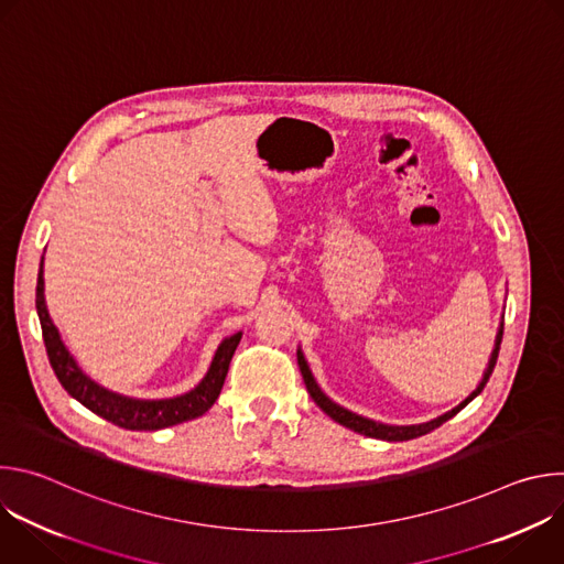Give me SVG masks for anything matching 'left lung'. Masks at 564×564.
I'll return each instance as SVG.
<instances>
[{
    "mask_svg": "<svg viewBox=\"0 0 564 564\" xmlns=\"http://www.w3.org/2000/svg\"><path fill=\"white\" fill-rule=\"evenodd\" d=\"M502 333H505V314H502V321H500V328H498V335H496V346H494V352H491V357H489L487 370H485V375H481V379H479V383L475 386V390H473L464 401H459V404H457L455 409L446 411L444 415L433 417V420L422 422V424H411V426L381 424V422L361 417V415H357V413H352V411H348V409L335 404V401H333L324 390L318 388V383H316V379H314V375H312V370H310V366H307V361H305L301 348L296 350V359H299V368H301V375H303V381H305V388H307L310 397L314 399V404H316L321 411H324L328 417H333L337 424H341V426H346V429H350V431H355V433H359V435H366V437L386 440V442H406V440H415V437H420V435H426V433L435 431L437 426H442L444 422H448L451 417H455L466 404H470V401H473L481 390H485V386H487V381H489V377H491V372H494V368H496V361H498V352H500V344H502Z\"/></svg>",
    "mask_w": 564,
    "mask_h": 564,
    "instance_id": "left-lung-1",
    "label": "left lung"
}]
</instances>
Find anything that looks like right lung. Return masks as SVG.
<instances>
[{"label": "right lung", "mask_w": 564, "mask_h": 564, "mask_svg": "<svg viewBox=\"0 0 564 564\" xmlns=\"http://www.w3.org/2000/svg\"><path fill=\"white\" fill-rule=\"evenodd\" d=\"M35 307L40 316L46 355L62 388L73 399H77L79 404L87 406L91 413L127 431H160V429L176 426L205 415L214 406V401L223 390L229 361L234 357V350L240 337H243V333H236L218 344L205 377L192 390L176 397H167V399H135V397L113 392L100 386L98 381H94L66 350L57 328L53 326L46 310V301H44V257L37 272Z\"/></svg>", "instance_id": "1"}]
</instances>
